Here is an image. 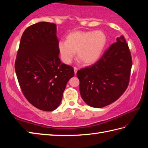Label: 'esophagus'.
I'll use <instances>...</instances> for the list:
<instances>
[{
    "instance_id": "34e87169",
    "label": "esophagus",
    "mask_w": 148,
    "mask_h": 148,
    "mask_svg": "<svg viewBox=\"0 0 148 148\" xmlns=\"http://www.w3.org/2000/svg\"><path fill=\"white\" fill-rule=\"evenodd\" d=\"M74 74H77V72L78 71V69L76 67H74Z\"/></svg>"
}]
</instances>
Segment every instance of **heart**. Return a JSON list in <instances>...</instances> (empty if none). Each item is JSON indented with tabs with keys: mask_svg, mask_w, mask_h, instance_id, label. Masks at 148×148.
I'll return each instance as SVG.
<instances>
[{
	"mask_svg": "<svg viewBox=\"0 0 148 148\" xmlns=\"http://www.w3.org/2000/svg\"><path fill=\"white\" fill-rule=\"evenodd\" d=\"M106 42V36L102 31L77 30L69 34L66 40H60L58 50L65 64H71L77 52V58L89 65L99 60Z\"/></svg>",
	"mask_w": 148,
	"mask_h": 148,
	"instance_id": "heart-1",
	"label": "heart"
}]
</instances>
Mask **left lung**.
Instances as JSON below:
<instances>
[{
  "label": "left lung",
  "instance_id": "8db88e82",
  "mask_svg": "<svg viewBox=\"0 0 148 148\" xmlns=\"http://www.w3.org/2000/svg\"><path fill=\"white\" fill-rule=\"evenodd\" d=\"M132 65L126 40L123 36L118 37L98 62L77 72L84 102L101 108L116 101L128 86Z\"/></svg>",
  "mask_w": 148,
  "mask_h": 148
}]
</instances>
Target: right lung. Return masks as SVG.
I'll list each match as a JSON object with an SVG mask.
<instances>
[{
	"label": "right lung",
	"instance_id": "1",
	"mask_svg": "<svg viewBox=\"0 0 148 148\" xmlns=\"http://www.w3.org/2000/svg\"><path fill=\"white\" fill-rule=\"evenodd\" d=\"M56 25L39 22L23 33L15 62V71L23 95L34 107L54 111L60 103L73 67L59 58Z\"/></svg>",
	"mask_w": 148,
	"mask_h": 148
}]
</instances>
